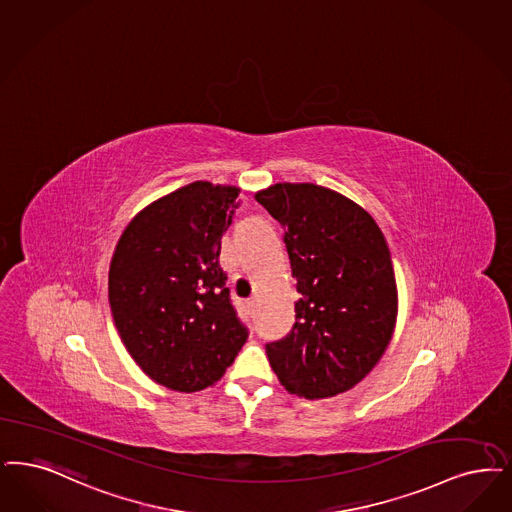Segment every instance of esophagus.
I'll use <instances>...</instances> for the list:
<instances>
[{"instance_id":"1","label":"esophagus","mask_w":512,"mask_h":512,"mask_svg":"<svg viewBox=\"0 0 512 512\" xmlns=\"http://www.w3.org/2000/svg\"><path fill=\"white\" fill-rule=\"evenodd\" d=\"M246 308L249 314H253V310H255V301H253V299H249L246 303Z\"/></svg>"}]
</instances>
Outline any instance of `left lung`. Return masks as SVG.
<instances>
[{"label":"left lung","instance_id":"8db88e82","mask_svg":"<svg viewBox=\"0 0 512 512\" xmlns=\"http://www.w3.org/2000/svg\"><path fill=\"white\" fill-rule=\"evenodd\" d=\"M255 200L284 228L301 293L293 328L265 345L270 366L308 400L352 389L381 360L396 324V280L381 228L316 184H274Z\"/></svg>","mask_w":512,"mask_h":512}]
</instances>
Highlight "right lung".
<instances>
[{
	"label": "right lung",
	"mask_w": 512,
	"mask_h": 512,
	"mask_svg": "<svg viewBox=\"0 0 512 512\" xmlns=\"http://www.w3.org/2000/svg\"><path fill=\"white\" fill-rule=\"evenodd\" d=\"M236 186L186 184L123 230L108 299L123 345L167 389L217 383L249 335L226 287L221 238L242 204Z\"/></svg>",
	"instance_id": "add662e5"
}]
</instances>
